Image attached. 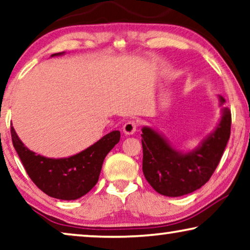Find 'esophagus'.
I'll use <instances>...</instances> for the list:
<instances>
[{"instance_id": "34e87169", "label": "esophagus", "mask_w": 250, "mask_h": 250, "mask_svg": "<svg viewBox=\"0 0 250 250\" xmlns=\"http://www.w3.org/2000/svg\"><path fill=\"white\" fill-rule=\"evenodd\" d=\"M137 128H138V124L136 121H128L125 124L124 128H122V131H124L125 135L130 136V135H133V133L136 132Z\"/></svg>"}]
</instances>
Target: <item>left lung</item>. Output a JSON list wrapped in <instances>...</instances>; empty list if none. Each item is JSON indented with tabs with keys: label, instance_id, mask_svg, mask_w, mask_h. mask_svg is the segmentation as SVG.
<instances>
[{
	"label": "left lung",
	"instance_id": "obj_1",
	"mask_svg": "<svg viewBox=\"0 0 250 250\" xmlns=\"http://www.w3.org/2000/svg\"><path fill=\"white\" fill-rule=\"evenodd\" d=\"M219 105L226 100L219 95ZM231 113L222 107L221 118L199 146L178 150L157 130L144 126L143 172L148 183L159 194L176 197L196 191L210 180L230 138Z\"/></svg>",
	"mask_w": 250,
	"mask_h": 250
}]
</instances>
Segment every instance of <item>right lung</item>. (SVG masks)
<instances>
[{"mask_svg": "<svg viewBox=\"0 0 250 250\" xmlns=\"http://www.w3.org/2000/svg\"><path fill=\"white\" fill-rule=\"evenodd\" d=\"M64 54H53L51 57ZM11 136L13 146L33 183L47 195L65 201L80 199L94 188L104 158L120 140V131L114 130L76 155L49 158L25 147L13 126Z\"/></svg>", "mask_w": 250, "mask_h": 250, "instance_id": "1", "label": "right lung"}]
</instances>
